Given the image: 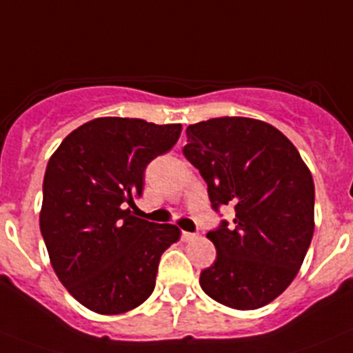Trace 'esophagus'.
Instances as JSON below:
<instances>
[{
	"label": "esophagus",
	"mask_w": 353,
	"mask_h": 353,
	"mask_svg": "<svg viewBox=\"0 0 353 353\" xmlns=\"http://www.w3.org/2000/svg\"><path fill=\"white\" fill-rule=\"evenodd\" d=\"M195 238H197V234H195V232L183 231V234H181V240H183V241H194Z\"/></svg>",
	"instance_id": "34e87169"
}]
</instances>
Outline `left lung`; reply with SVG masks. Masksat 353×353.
<instances>
[{
  "mask_svg": "<svg viewBox=\"0 0 353 353\" xmlns=\"http://www.w3.org/2000/svg\"><path fill=\"white\" fill-rule=\"evenodd\" d=\"M183 149L208 183L211 206L234 220L208 232L216 259L201 272L208 296L232 309L277 299L299 274L314 232V183L296 147L277 128L220 117L186 128Z\"/></svg>",
  "mask_w": 353,
  "mask_h": 353,
  "instance_id": "8db88e82",
  "label": "left lung"
}]
</instances>
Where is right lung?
Masks as SVG:
<instances>
[{
    "mask_svg": "<svg viewBox=\"0 0 353 353\" xmlns=\"http://www.w3.org/2000/svg\"><path fill=\"white\" fill-rule=\"evenodd\" d=\"M179 134L181 124L101 117L67 134L49 158L42 238L60 283L90 311L121 314L151 296L159 257L181 231L128 206L142 195L147 165Z\"/></svg>",
    "mask_w": 353,
    "mask_h": 353,
    "instance_id": "obj_1",
    "label": "right lung"
}]
</instances>
